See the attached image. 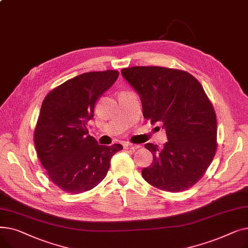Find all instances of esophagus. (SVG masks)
I'll return each instance as SVG.
<instances>
[{
	"instance_id": "obj_1",
	"label": "esophagus",
	"mask_w": 248,
	"mask_h": 248,
	"mask_svg": "<svg viewBox=\"0 0 248 248\" xmlns=\"http://www.w3.org/2000/svg\"><path fill=\"white\" fill-rule=\"evenodd\" d=\"M124 149L126 150H137L140 148L139 145H135V144H132V142H125V144L124 145Z\"/></svg>"
}]
</instances>
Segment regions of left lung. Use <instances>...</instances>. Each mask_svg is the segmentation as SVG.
Listing matches in <instances>:
<instances>
[{"label":"left lung","mask_w":248,"mask_h":248,"mask_svg":"<svg viewBox=\"0 0 248 248\" xmlns=\"http://www.w3.org/2000/svg\"><path fill=\"white\" fill-rule=\"evenodd\" d=\"M122 74L139 93L145 119L162 124L168 138L162 149L145 145L153 163L142 169V178L163 191L191 188L217 149L216 114L201 83L186 71L159 66L124 68Z\"/></svg>","instance_id":"left-lung-1"}]
</instances>
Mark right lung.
I'll use <instances>...</instances> for the list:
<instances>
[{
  "label": "right lung",
  "instance_id": "1",
  "mask_svg": "<svg viewBox=\"0 0 248 248\" xmlns=\"http://www.w3.org/2000/svg\"><path fill=\"white\" fill-rule=\"evenodd\" d=\"M119 71L87 72L55 87L43 100L34 132L35 148L49 179L70 194L89 191L106 178L110 159L123 146H100L88 135L98 98Z\"/></svg>",
  "mask_w": 248,
  "mask_h": 248
}]
</instances>
